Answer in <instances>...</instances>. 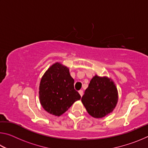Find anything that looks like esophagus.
<instances>
[{"label": "esophagus", "mask_w": 148, "mask_h": 148, "mask_svg": "<svg viewBox=\"0 0 148 148\" xmlns=\"http://www.w3.org/2000/svg\"><path fill=\"white\" fill-rule=\"evenodd\" d=\"M78 92H79V95H81V97L83 96V94H84V91H83V90H79V91Z\"/></svg>", "instance_id": "34e87169"}]
</instances>
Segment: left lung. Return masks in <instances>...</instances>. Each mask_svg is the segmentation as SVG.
Here are the masks:
<instances>
[{
	"label": "left lung",
	"instance_id": "obj_1",
	"mask_svg": "<svg viewBox=\"0 0 148 148\" xmlns=\"http://www.w3.org/2000/svg\"><path fill=\"white\" fill-rule=\"evenodd\" d=\"M117 101L118 92L114 82L97 75L90 81L82 98L88 114L95 118H102L112 112Z\"/></svg>",
	"mask_w": 148,
	"mask_h": 148
}]
</instances>
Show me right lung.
<instances>
[{
    "mask_svg": "<svg viewBox=\"0 0 148 148\" xmlns=\"http://www.w3.org/2000/svg\"><path fill=\"white\" fill-rule=\"evenodd\" d=\"M74 83L69 68L59 62L52 64L43 75L39 86V99L43 108L53 116L63 114L81 99Z\"/></svg>",
    "mask_w": 148,
    "mask_h": 148,
    "instance_id": "1",
    "label": "right lung"
}]
</instances>
